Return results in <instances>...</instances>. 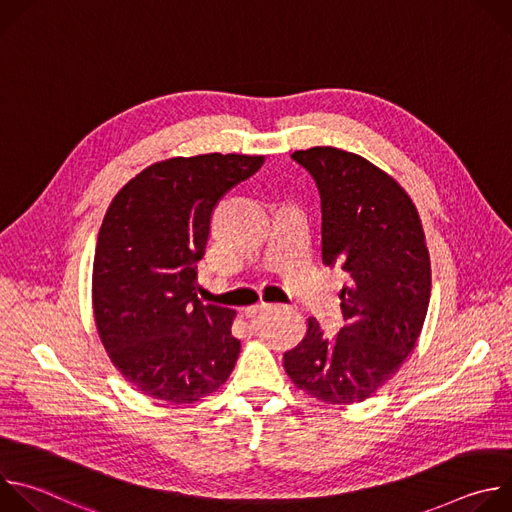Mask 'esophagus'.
<instances>
[{
  "label": "esophagus",
  "instance_id": "34e87169",
  "mask_svg": "<svg viewBox=\"0 0 512 512\" xmlns=\"http://www.w3.org/2000/svg\"><path fill=\"white\" fill-rule=\"evenodd\" d=\"M269 308H273V304L261 302V304H255V306H249V308H245V316H247V318H255L259 312H263V310H269Z\"/></svg>",
  "mask_w": 512,
  "mask_h": 512
}]
</instances>
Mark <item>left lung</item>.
I'll use <instances>...</instances> for the list:
<instances>
[{
	"instance_id": "left-lung-1",
	"label": "left lung",
	"mask_w": 512,
	"mask_h": 512,
	"mask_svg": "<svg viewBox=\"0 0 512 512\" xmlns=\"http://www.w3.org/2000/svg\"><path fill=\"white\" fill-rule=\"evenodd\" d=\"M291 158L320 192L322 261L348 281L340 291L344 328L326 336L310 318L283 367L320 401H364L399 371L423 328L431 267L419 214L389 174L356 154L310 148Z\"/></svg>"
}]
</instances>
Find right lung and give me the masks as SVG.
Wrapping results in <instances>:
<instances>
[{"instance_id":"right-lung-1","label":"right lung","mask_w":512,"mask_h":512,"mask_svg":"<svg viewBox=\"0 0 512 512\" xmlns=\"http://www.w3.org/2000/svg\"><path fill=\"white\" fill-rule=\"evenodd\" d=\"M263 156L206 154L145 168L99 231L93 310L115 369L141 393L182 405L221 387L239 358L235 312L196 296L212 210Z\"/></svg>"}]
</instances>
